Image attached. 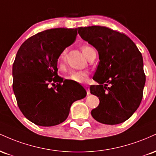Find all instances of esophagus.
I'll use <instances>...</instances> for the list:
<instances>
[{
    "mask_svg": "<svg viewBox=\"0 0 156 156\" xmlns=\"http://www.w3.org/2000/svg\"><path fill=\"white\" fill-rule=\"evenodd\" d=\"M85 89H86V90H87V95H89V94H90V90H89V86L86 85V86H85Z\"/></svg>",
    "mask_w": 156,
    "mask_h": 156,
    "instance_id": "esophagus-1",
    "label": "esophagus"
}]
</instances>
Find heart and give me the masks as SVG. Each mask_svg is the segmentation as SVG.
<instances>
[{"label": "heart", "mask_w": 156, "mask_h": 156, "mask_svg": "<svg viewBox=\"0 0 156 156\" xmlns=\"http://www.w3.org/2000/svg\"><path fill=\"white\" fill-rule=\"evenodd\" d=\"M82 51H83V54L88 58L89 55H90L91 52L93 50L92 48L88 45H83L81 48ZM66 54H67V50H64L61 52V53L58 55V65L59 67H64V61H65ZM89 76V71L87 70H80V71H71L66 75L64 78L66 80L69 81V83H87L88 80Z\"/></svg>", "instance_id": "1"}]
</instances>
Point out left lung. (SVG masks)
<instances>
[{
    "instance_id": "1",
    "label": "left lung",
    "mask_w": 156,
    "mask_h": 156,
    "mask_svg": "<svg viewBox=\"0 0 156 156\" xmlns=\"http://www.w3.org/2000/svg\"><path fill=\"white\" fill-rule=\"evenodd\" d=\"M78 32L99 54L93 77L99 84L91 86L90 92L98 97L100 103L92 116L106 125L126 121L142 100L146 77L141 53L129 37L106 27H79Z\"/></svg>"
}]
</instances>
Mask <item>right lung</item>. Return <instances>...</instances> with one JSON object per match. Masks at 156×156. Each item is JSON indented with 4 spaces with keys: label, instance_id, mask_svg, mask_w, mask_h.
<instances>
[{
    "label": "right lung",
    "instance_id": "obj_1",
    "mask_svg": "<svg viewBox=\"0 0 156 156\" xmlns=\"http://www.w3.org/2000/svg\"><path fill=\"white\" fill-rule=\"evenodd\" d=\"M77 34V28L45 30L26 39L17 51L12 87L20 110L36 125L63 122L73 102L87 95L86 90H71L57 73L58 55L75 42Z\"/></svg>",
    "mask_w": 156,
    "mask_h": 156
}]
</instances>
